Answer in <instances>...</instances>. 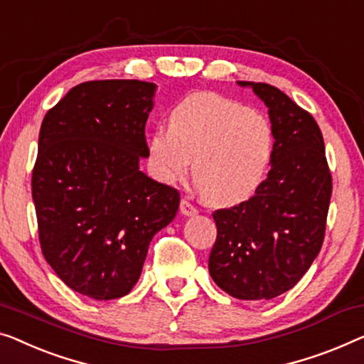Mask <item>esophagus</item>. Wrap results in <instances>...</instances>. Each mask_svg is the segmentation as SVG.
Returning a JSON list of instances; mask_svg holds the SVG:
<instances>
[{
	"label": "esophagus",
	"mask_w": 364,
	"mask_h": 364,
	"mask_svg": "<svg viewBox=\"0 0 364 364\" xmlns=\"http://www.w3.org/2000/svg\"><path fill=\"white\" fill-rule=\"evenodd\" d=\"M181 212L182 215H186V217H193V215L198 213V210L195 205L191 202V200L187 198H182L181 200Z\"/></svg>",
	"instance_id": "esophagus-1"
}]
</instances>
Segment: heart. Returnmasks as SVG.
<instances>
[{
  "label": "heart",
  "instance_id": "b5f03b06",
  "mask_svg": "<svg viewBox=\"0 0 364 364\" xmlns=\"http://www.w3.org/2000/svg\"><path fill=\"white\" fill-rule=\"evenodd\" d=\"M272 126L264 114L220 93L202 92L172 108L169 129L147 143L157 181L173 183L193 159V181L212 205L230 207L256 193L269 171Z\"/></svg>",
  "mask_w": 364,
  "mask_h": 364
}]
</instances>
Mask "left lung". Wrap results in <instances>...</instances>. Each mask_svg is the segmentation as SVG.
Returning <instances> with one entry per match:
<instances>
[{"label": "left lung", "mask_w": 364, "mask_h": 364, "mask_svg": "<svg viewBox=\"0 0 364 364\" xmlns=\"http://www.w3.org/2000/svg\"><path fill=\"white\" fill-rule=\"evenodd\" d=\"M238 85L251 87L269 108L271 171L250 200L213 213L208 271L231 297L269 300L296 286L320 252L331 173L312 114L267 83Z\"/></svg>", "instance_id": "obj_1"}]
</instances>
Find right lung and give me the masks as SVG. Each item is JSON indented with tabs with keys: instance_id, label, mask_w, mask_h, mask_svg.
I'll return each instance as SVG.
<instances>
[{
	"instance_id": "add662e5",
	"label": "right lung",
	"mask_w": 364,
	"mask_h": 364,
	"mask_svg": "<svg viewBox=\"0 0 364 364\" xmlns=\"http://www.w3.org/2000/svg\"><path fill=\"white\" fill-rule=\"evenodd\" d=\"M156 85L93 80L46 113L33 169L41 250L72 291L128 294L147 247L176 217L181 195L139 171Z\"/></svg>"
}]
</instances>
